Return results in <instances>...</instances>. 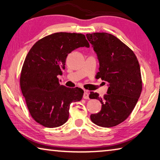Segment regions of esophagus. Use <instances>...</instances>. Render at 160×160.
Returning <instances> with one entry per match:
<instances>
[{"mask_svg":"<svg viewBox=\"0 0 160 160\" xmlns=\"http://www.w3.org/2000/svg\"><path fill=\"white\" fill-rule=\"evenodd\" d=\"M83 98L84 99H89V94L88 91H85V92L83 94Z\"/></svg>","mask_w":160,"mask_h":160,"instance_id":"obj_1","label":"esophagus"}]
</instances>
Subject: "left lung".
I'll list each match as a JSON object with an SVG mask.
<instances>
[{"label": "left lung", "mask_w": 160, "mask_h": 160, "mask_svg": "<svg viewBox=\"0 0 160 160\" xmlns=\"http://www.w3.org/2000/svg\"><path fill=\"white\" fill-rule=\"evenodd\" d=\"M99 63L96 78L109 83L103 97L91 92L90 99H98L101 111L91 114L96 125L110 128L122 123L131 114L142 91L140 65L131 48L111 34L96 32L87 34Z\"/></svg>", "instance_id": "obj_1"}]
</instances>
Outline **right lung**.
<instances>
[{"label": "right lung", "mask_w": 160, "mask_h": 160, "mask_svg": "<svg viewBox=\"0 0 160 160\" xmlns=\"http://www.w3.org/2000/svg\"><path fill=\"white\" fill-rule=\"evenodd\" d=\"M90 47L82 34L57 32L42 38L31 48L20 74V88L35 121L47 128L66 122L70 104L82 99L81 88L59 84L68 54L79 47Z\"/></svg>", "instance_id": "add662e5"}]
</instances>
